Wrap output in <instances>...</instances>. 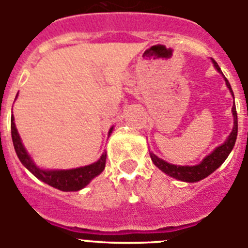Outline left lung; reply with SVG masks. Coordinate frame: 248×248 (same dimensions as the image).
<instances>
[{"label":"left lung","mask_w":248,"mask_h":248,"mask_svg":"<svg viewBox=\"0 0 248 248\" xmlns=\"http://www.w3.org/2000/svg\"><path fill=\"white\" fill-rule=\"evenodd\" d=\"M212 63H214L215 68L217 69L218 73L222 74L221 68L218 67V64L215 62L214 59H212ZM225 82H226L227 88L230 89L231 94L233 95L231 85H230L229 80H227L226 78H225ZM232 115H233V129H232L231 134L229 135L226 141H225L222 145L217 146V148L215 149L211 154L207 155V156H206L205 159L199 164V165H194V166L172 165V164L166 163L165 160L160 159V157H157L155 154L150 153V157L151 160H153V163H154L155 166H157L161 171L168 174L169 176L177 179V180L186 181V183H196V181L202 180V179L209 176V175L212 174L216 169L220 168V166L222 165V163L227 159L229 154L231 153L233 146H235L236 138H237V111H236L235 102H233V107H232Z\"/></svg>","instance_id":"obj_1"}]
</instances>
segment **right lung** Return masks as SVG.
<instances>
[{
	"instance_id": "obj_1",
	"label": "right lung",
	"mask_w": 248,
	"mask_h": 248,
	"mask_svg": "<svg viewBox=\"0 0 248 248\" xmlns=\"http://www.w3.org/2000/svg\"><path fill=\"white\" fill-rule=\"evenodd\" d=\"M15 118H11V134H12V141L16 154L18 156L19 161L23 164V166L30 170L37 179H39L43 183L53 186L56 189L62 190V191H78L83 189L91 183L92 179L100 174L105 168V160H107V154H103L98 161L91 165L82 166V168L71 169V170H43L38 168L33 163L32 157L28 155L27 150L25 149L22 140L19 138L18 131H17L16 125H15ZM113 128H110L109 134L111 133Z\"/></svg>"
}]
</instances>
